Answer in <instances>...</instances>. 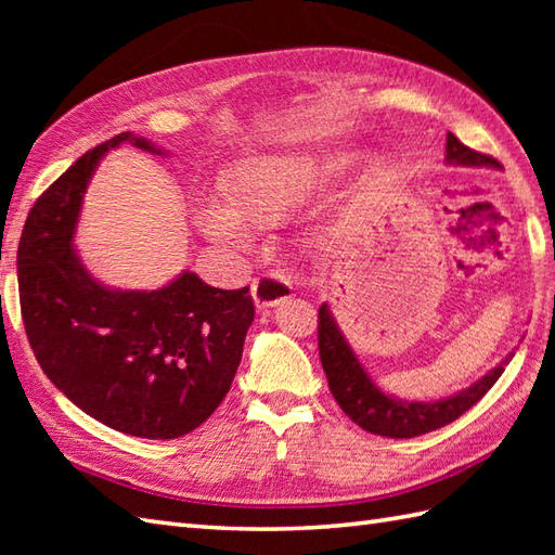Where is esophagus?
<instances>
[{
  "label": "esophagus",
  "mask_w": 555,
  "mask_h": 555,
  "mask_svg": "<svg viewBox=\"0 0 555 555\" xmlns=\"http://www.w3.org/2000/svg\"><path fill=\"white\" fill-rule=\"evenodd\" d=\"M253 300L259 310H269V308H276V305L286 302L293 298V286L284 276L279 274H267L262 279H255L253 281Z\"/></svg>",
  "instance_id": "1"
}]
</instances>
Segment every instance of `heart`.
Returning <instances> with one entry per match:
<instances>
[{
	"label": "heart",
	"instance_id": "b5f03b06",
	"mask_svg": "<svg viewBox=\"0 0 555 555\" xmlns=\"http://www.w3.org/2000/svg\"><path fill=\"white\" fill-rule=\"evenodd\" d=\"M360 162L356 150H286L241 162L229 181V197L197 199L195 223L211 243L231 250L253 245V223H276L308 203L326 183Z\"/></svg>",
	"mask_w": 555,
	"mask_h": 555
}]
</instances>
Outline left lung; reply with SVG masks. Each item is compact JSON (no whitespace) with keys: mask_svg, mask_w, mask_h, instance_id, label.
Instances as JSON below:
<instances>
[{"mask_svg":"<svg viewBox=\"0 0 555 555\" xmlns=\"http://www.w3.org/2000/svg\"><path fill=\"white\" fill-rule=\"evenodd\" d=\"M446 162L455 164V167L499 169L496 159L469 150L453 133L446 135ZM317 332H320L322 367L336 403L358 427L376 436H388V439H412V436H422L451 424L473 408L477 400L485 398V393L503 374L505 364L515 356V352H508L501 364L487 372L479 382L448 398L400 400L374 384L367 370L358 360L356 350L350 348L348 338L340 332L336 317L326 302H322L320 308V326H317Z\"/></svg>","mask_w":555,"mask_h":555,"instance_id":"1","label":"left lung"}]
</instances>
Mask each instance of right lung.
Wrapping results in <instances>:
<instances>
[{
    "mask_svg": "<svg viewBox=\"0 0 555 555\" xmlns=\"http://www.w3.org/2000/svg\"><path fill=\"white\" fill-rule=\"evenodd\" d=\"M131 131L86 152L38 197L18 243V296L30 348L70 403L140 439H179L227 398L255 320L247 291L207 286L193 271L157 291L100 284L74 238L100 159Z\"/></svg>",
    "mask_w": 555,
    "mask_h": 555,
    "instance_id": "right-lung-1",
    "label": "right lung"
}]
</instances>
